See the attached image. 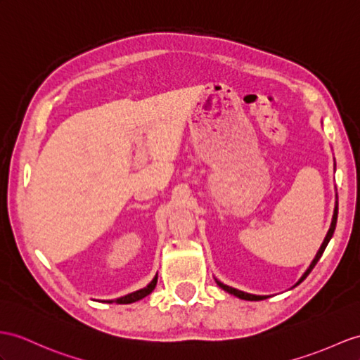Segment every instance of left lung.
<instances>
[{
  "label": "left lung",
  "mask_w": 360,
  "mask_h": 360,
  "mask_svg": "<svg viewBox=\"0 0 360 360\" xmlns=\"http://www.w3.org/2000/svg\"><path fill=\"white\" fill-rule=\"evenodd\" d=\"M336 221H338V201H336V206H335V214H333V220H331V226H330V229H328V232H327V236H326V240H323V243H322V246H321V249L318 250V253H316V257H314V259L311 261V264H310V267L307 269V271L305 274L302 275V278L300 279V281L296 283V285L300 284V283H302L304 279L309 276V274L310 271L313 270V267L316 266V262L319 261V258L322 257V253H323V250H326V248H327V244H328V241L331 240V236H333V233H335V229H336ZM217 281V284L220 285L224 292H227V293H231V295H233V296H236V297H240V300H246V301H262V300H266L267 296H261V295H252V293H246V292H243V290H238V288H233V287H231V285H226V284H223L221 281H218V279H215Z\"/></svg>",
  "instance_id": "1"
}]
</instances>
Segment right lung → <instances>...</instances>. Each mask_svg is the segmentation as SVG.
<instances>
[{"label": "right lung", "mask_w": 360, "mask_h": 360, "mask_svg": "<svg viewBox=\"0 0 360 360\" xmlns=\"http://www.w3.org/2000/svg\"><path fill=\"white\" fill-rule=\"evenodd\" d=\"M155 284H157V275L154 276V279L153 281L148 284L146 287H143V288H140V290H137V292H133V293H129V295H125V296H122V297H117L116 301H102V302H108V304H111V302H117V304H131V302H136V301H140L142 300V297H145V296H148L150 295L154 288H155Z\"/></svg>", "instance_id": "add662e5"}]
</instances>
